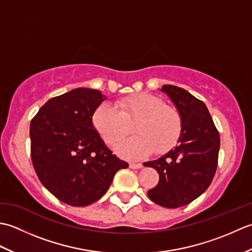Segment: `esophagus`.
<instances>
[{
	"mask_svg": "<svg viewBox=\"0 0 252 252\" xmlns=\"http://www.w3.org/2000/svg\"><path fill=\"white\" fill-rule=\"evenodd\" d=\"M143 167L142 163H130L131 169H141Z\"/></svg>",
	"mask_w": 252,
	"mask_h": 252,
	"instance_id": "esophagus-1",
	"label": "esophagus"
}]
</instances>
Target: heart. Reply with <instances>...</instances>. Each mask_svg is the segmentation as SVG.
Here are the masks:
<instances>
[{"label": "heart", "mask_w": 252, "mask_h": 252, "mask_svg": "<svg viewBox=\"0 0 252 252\" xmlns=\"http://www.w3.org/2000/svg\"><path fill=\"white\" fill-rule=\"evenodd\" d=\"M94 129L107 145L115 147L132 131L137 135L120 144L118 153L127 159H141L154 151L163 154L179 142L183 120L174 107L151 93H138L117 101L116 107L101 104L92 117Z\"/></svg>", "instance_id": "heart-1"}]
</instances>
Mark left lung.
Instances as JSON below:
<instances>
[{
    "instance_id": "left-lung-1",
    "label": "left lung",
    "mask_w": 252,
    "mask_h": 252,
    "mask_svg": "<svg viewBox=\"0 0 252 252\" xmlns=\"http://www.w3.org/2000/svg\"><path fill=\"white\" fill-rule=\"evenodd\" d=\"M183 120L179 145L162 157L144 162L159 173V183L148 190L157 205L179 208L195 200L211 184L218 167L220 135L207 106L186 90L162 85Z\"/></svg>"
}]
</instances>
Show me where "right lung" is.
I'll return each instance as SVG.
<instances>
[{"label": "right lung", "mask_w": 252, "mask_h": 252, "mask_svg": "<svg viewBox=\"0 0 252 252\" xmlns=\"http://www.w3.org/2000/svg\"><path fill=\"white\" fill-rule=\"evenodd\" d=\"M105 99L97 90L78 88L47 100L31 120L35 173L67 205L84 207L98 200L118 171L129 167L93 126L94 111Z\"/></svg>", "instance_id": "add662e5"}]
</instances>
